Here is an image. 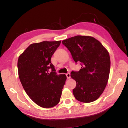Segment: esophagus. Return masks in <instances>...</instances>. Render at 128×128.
<instances>
[{"label": "esophagus", "mask_w": 128, "mask_h": 128, "mask_svg": "<svg viewBox=\"0 0 128 128\" xmlns=\"http://www.w3.org/2000/svg\"><path fill=\"white\" fill-rule=\"evenodd\" d=\"M66 76L67 77V78H70V74L69 73H68L66 74Z\"/></svg>", "instance_id": "1"}]
</instances>
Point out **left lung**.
Masks as SVG:
<instances>
[{"mask_svg":"<svg viewBox=\"0 0 128 128\" xmlns=\"http://www.w3.org/2000/svg\"><path fill=\"white\" fill-rule=\"evenodd\" d=\"M76 62L79 71H72L70 76L76 81L73 90L77 100L90 103L96 100L107 85L110 72V58L102 43L90 36H77L62 41Z\"/></svg>","mask_w":128,"mask_h":128,"instance_id":"obj_1","label":"left lung"}]
</instances>
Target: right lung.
I'll use <instances>...</instances> for the list:
<instances>
[{
  "label": "right lung",
  "mask_w": 128,
  "mask_h": 128,
  "mask_svg": "<svg viewBox=\"0 0 128 128\" xmlns=\"http://www.w3.org/2000/svg\"><path fill=\"white\" fill-rule=\"evenodd\" d=\"M60 43L59 40L33 43L19 56L17 62L23 88L29 98L43 108H51L59 103L66 83V76L58 74L51 62Z\"/></svg>",
  "instance_id": "1"
}]
</instances>
